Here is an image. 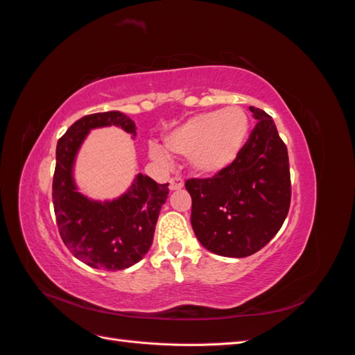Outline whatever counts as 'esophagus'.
Instances as JSON below:
<instances>
[{
    "mask_svg": "<svg viewBox=\"0 0 355 355\" xmlns=\"http://www.w3.org/2000/svg\"><path fill=\"white\" fill-rule=\"evenodd\" d=\"M182 187H184V179H182L180 176H173L170 180H168V188L170 191H176V189H180Z\"/></svg>",
    "mask_w": 355,
    "mask_h": 355,
    "instance_id": "1",
    "label": "esophagus"
}]
</instances>
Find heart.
Here are the masks:
<instances>
[{
	"mask_svg": "<svg viewBox=\"0 0 355 355\" xmlns=\"http://www.w3.org/2000/svg\"><path fill=\"white\" fill-rule=\"evenodd\" d=\"M249 130V114L241 106H228L188 118L164 136V144L171 154L189 157L197 173L214 175L234 163ZM149 155L158 163L168 159L164 149L155 144L149 146Z\"/></svg>",
	"mask_w": 355,
	"mask_h": 355,
	"instance_id": "b5f03b06",
	"label": "heart"
}]
</instances>
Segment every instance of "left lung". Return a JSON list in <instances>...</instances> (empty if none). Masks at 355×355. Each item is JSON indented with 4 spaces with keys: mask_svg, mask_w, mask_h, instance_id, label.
Returning a JSON list of instances; mask_svg holds the SVG:
<instances>
[{
    "mask_svg": "<svg viewBox=\"0 0 355 355\" xmlns=\"http://www.w3.org/2000/svg\"><path fill=\"white\" fill-rule=\"evenodd\" d=\"M234 163L213 178L185 182L192 198L191 225L207 250L245 257L280 231L292 198L287 146L265 111Z\"/></svg>",
    "mask_w": 355,
    "mask_h": 355,
    "instance_id": "8db88e82",
    "label": "left lung"
}]
</instances>
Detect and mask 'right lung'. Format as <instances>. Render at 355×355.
<instances>
[{"label":"right lung","mask_w":355,"mask_h":355,"mask_svg":"<svg viewBox=\"0 0 355 355\" xmlns=\"http://www.w3.org/2000/svg\"><path fill=\"white\" fill-rule=\"evenodd\" d=\"M118 125L136 136V124L120 111L90 114L75 121L56 148L53 207L59 234L72 254L92 268L124 270L148 253L168 184L159 185L139 173L124 196L112 201H92L81 196L72 179L78 148L92 128Z\"/></svg>","instance_id":"add662e5"}]
</instances>
